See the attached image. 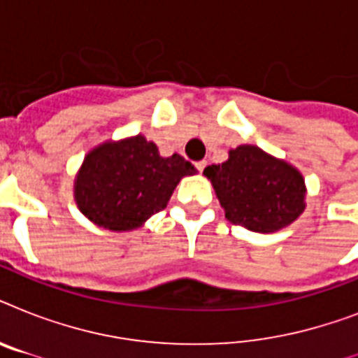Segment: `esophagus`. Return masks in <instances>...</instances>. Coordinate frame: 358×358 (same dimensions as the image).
Wrapping results in <instances>:
<instances>
[{
  "instance_id": "1",
  "label": "esophagus",
  "mask_w": 358,
  "mask_h": 358,
  "mask_svg": "<svg viewBox=\"0 0 358 358\" xmlns=\"http://www.w3.org/2000/svg\"><path fill=\"white\" fill-rule=\"evenodd\" d=\"M206 165H208L206 162H199V163H196V171H199V173H202V171L206 169Z\"/></svg>"
}]
</instances>
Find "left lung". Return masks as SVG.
Returning <instances> with one entry per match:
<instances>
[{
  "instance_id": "8db88e82",
  "label": "left lung",
  "mask_w": 358,
  "mask_h": 358,
  "mask_svg": "<svg viewBox=\"0 0 358 358\" xmlns=\"http://www.w3.org/2000/svg\"><path fill=\"white\" fill-rule=\"evenodd\" d=\"M206 178L230 223L252 232H275L294 223L305 210V180L297 169L258 146L230 150L229 162L208 165Z\"/></svg>"
}]
</instances>
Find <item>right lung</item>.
Segmentation results:
<instances>
[{
	"label": "right lung",
	"instance_id": "obj_1",
	"mask_svg": "<svg viewBox=\"0 0 358 358\" xmlns=\"http://www.w3.org/2000/svg\"><path fill=\"white\" fill-rule=\"evenodd\" d=\"M196 169L178 154L162 157L143 135L98 146L76 178V202L92 223L122 232L167 206L174 187Z\"/></svg>",
	"mask_w": 358,
	"mask_h": 358
}]
</instances>
